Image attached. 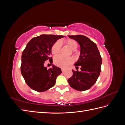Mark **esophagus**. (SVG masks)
<instances>
[{"instance_id": "1", "label": "esophagus", "mask_w": 125, "mask_h": 125, "mask_svg": "<svg viewBox=\"0 0 125 125\" xmlns=\"http://www.w3.org/2000/svg\"><path fill=\"white\" fill-rule=\"evenodd\" d=\"M61 70H62V72H63L64 71H65V69H64V68H61Z\"/></svg>"}]
</instances>
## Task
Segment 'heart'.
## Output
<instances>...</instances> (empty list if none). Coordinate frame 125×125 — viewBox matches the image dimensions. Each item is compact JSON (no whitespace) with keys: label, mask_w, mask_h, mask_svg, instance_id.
I'll return each instance as SVG.
<instances>
[{"label":"heart","mask_w":125,"mask_h":125,"mask_svg":"<svg viewBox=\"0 0 125 125\" xmlns=\"http://www.w3.org/2000/svg\"><path fill=\"white\" fill-rule=\"evenodd\" d=\"M65 44L73 50L72 52L73 53H74L75 52V50L78 47V44L77 42L72 39L66 40L65 41ZM61 43L59 41L56 42L52 47V55H57L59 54L60 52V50H61ZM54 62L55 65L57 66L66 68L73 62V59L70 57H63L61 55H58L55 57Z\"/></svg>","instance_id":"b5f03b06"}]
</instances>
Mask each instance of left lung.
Masks as SVG:
<instances>
[{"label": "left lung", "mask_w": 125, "mask_h": 125, "mask_svg": "<svg viewBox=\"0 0 125 125\" xmlns=\"http://www.w3.org/2000/svg\"><path fill=\"white\" fill-rule=\"evenodd\" d=\"M80 46V55L74 64L81 71L73 70V75L68 82L71 88L79 91L89 89L96 82L101 73L102 58L96 45L88 37L81 35H68Z\"/></svg>", "instance_id": "obj_1"}]
</instances>
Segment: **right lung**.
Returning a JSON list of instances; mask_svg holds the SVG:
<instances>
[{"label": "right lung", "mask_w": 125, "mask_h": 125, "mask_svg": "<svg viewBox=\"0 0 125 125\" xmlns=\"http://www.w3.org/2000/svg\"><path fill=\"white\" fill-rule=\"evenodd\" d=\"M63 37L43 34L34 37L26 45L22 54L21 72L26 83L32 90L42 92L54 86L62 70L54 65L48 69L44 64L47 60L52 62V47Z\"/></svg>", "instance_id": "obj_1"}]
</instances>
